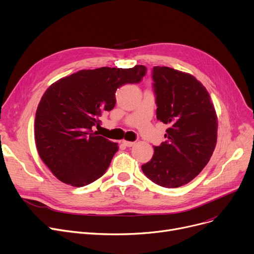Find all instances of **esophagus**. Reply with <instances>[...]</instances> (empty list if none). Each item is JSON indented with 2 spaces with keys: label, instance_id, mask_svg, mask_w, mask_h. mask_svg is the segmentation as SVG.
Here are the masks:
<instances>
[{
  "label": "esophagus",
  "instance_id": "1",
  "mask_svg": "<svg viewBox=\"0 0 254 254\" xmlns=\"http://www.w3.org/2000/svg\"><path fill=\"white\" fill-rule=\"evenodd\" d=\"M123 143L127 146V147H131V146L135 144V142H130V141H127V140H123Z\"/></svg>",
  "mask_w": 254,
  "mask_h": 254
}]
</instances>
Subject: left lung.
<instances>
[{
    "label": "left lung",
    "instance_id": "1",
    "mask_svg": "<svg viewBox=\"0 0 254 254\" xmlns=\"http://www.w3.org/2000/svg\"><path fill=\"white\" fill-rule=\"evenodd\" d=\"M156 117L169 126L142 171L167 189L188 184L206 167L217 142V114L206 87L182 71L156 65L152 72Z\"/></svg>",
    "mask_w": 254,
    "mask_h": 254
}]
</instances>
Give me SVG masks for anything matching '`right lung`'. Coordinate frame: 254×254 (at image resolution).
Listing matches in <instances>:
<instances>
[{
  "label": "right lung",
  "instance_id": "right-lung-1",
  "mask_svg": "<svg viewBox=\"0 0 254 254\" xmlns=\"http://www.w3.org/2000/svg\"><path fill=\"white\" fill-rule=\"evenodd\" d=\"M146 68L102 66L81 70L61 78L44 92L35 118V142L39 156L62 182L81 188L102 177L118 144L109 141L92 127H99L104 111L116 103L117 88L138 83Z\"/></svg>",
  "mask_w": 254,
  "mask_h": 254
}]
</instances>
